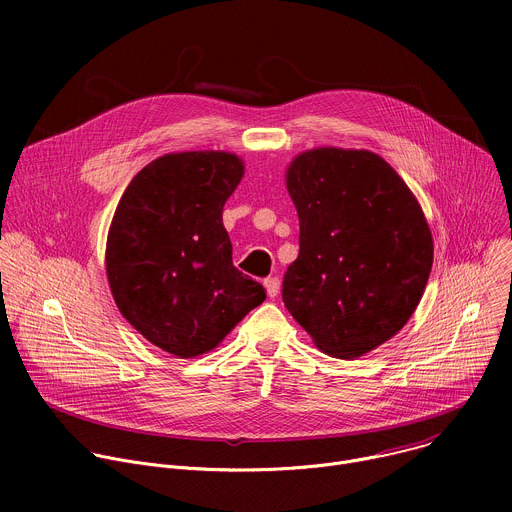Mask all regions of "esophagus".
<instances>
[{"mask_svg": "<svg viewBox=\"0 0 512 512\" xmlns=\"http://www.w3.org/2000/svg\"><path fill=\"white\" fill-rule=\"evenodd\" d=\"M263 285H265V291H267V296H269V298H275V296L279 294V287H281V281H279V277H267V279L263 281Z\"/></svg>", "mask_w": 512, "mask_h": 512, "instance_id": "esophagus-1", "label": "esophagus"}]
</instances>
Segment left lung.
<instances>
[{"label": "left lung", "instance_id": "obj_1", "mask_svg": "<svg viewBox=\"0 0 512 512\" xmlns=\"http://www.w3.org/2000/svg\"><path fill=\"white\" fill-rule=\"evenodd\" d=\"M300 216V255L283 304L314 344L356 358L415 312L433 263L425 214L403 178L369 150L316 148L285 172Z\"/></svg>", "mask_w": 512, "mask_h": 512}]
</instances>
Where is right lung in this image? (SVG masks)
<instances>
[{"label":"right lung","instance_id":"right-lung-1","mask_svg":"<svg viewBox=\"0 0 512 512\" xmlns=\"http://www.w3.org/2000/svg\"><path fill=\"white\" fill-rule=\"evenodd\" d=\"M245 174L231 152L166 154L125 188L105 269L121 316L176 358L200 356L265 300L233 265L223 206Z\"/></svg>","mask_w":512,"mask_h":512}]
</instances>
